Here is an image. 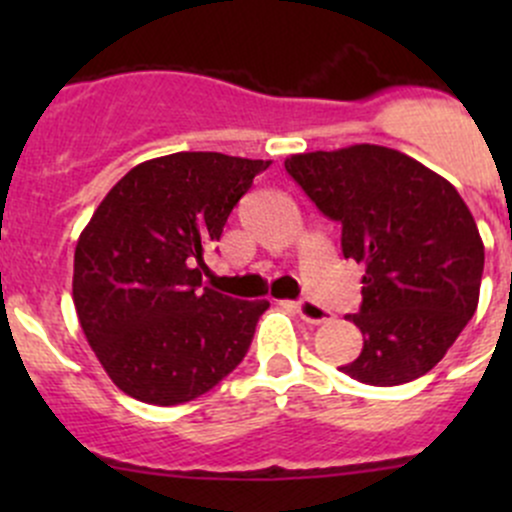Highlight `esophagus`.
Here are the masks:
<instances>
[{
    "mask_svg": "<svg viewBox=\"0 0 512 512\" xmlns=\"http://www.w3.org/2000/svg\"><path fill=\"white\" fill-rule=\"evenodd\" d=\"M294 307H297L299 317H302L304 322H309V324L329 322V317H332V314H329L327 309L319 307V304L312 302V299H302V302H297V304H294Z\"/></svg>",
    "mask_w": 512,
    "mask_h": 512,
    "instance_id": "obj_1",
    "label": "esophagus"
}]
</instances>
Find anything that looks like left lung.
Returning a JSON list of instances; mask_svg holds the SVG:
<instances>
[{
  "label": "left lung",
  "instance_id": "1",
  "mask_svg": "<svg viewBox=\"0 0 512 512\" xmlns=\"http://www.w3.org/2000/svg\"><path fill=\"white\" fill-rule=\"evenodd\" d=\"M287 173L342 225V252L366 267L359 314L364 349L339 366L371 386L431 371L476 314L483 240L458 190L394 148L299 153Z\"/></svg>",
  "mask_w": 512,
  "mask_h": 512
}]
</instances>
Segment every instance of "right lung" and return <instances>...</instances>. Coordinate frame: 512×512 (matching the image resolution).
Masks as SVG:
<instances>
[{"instance_id":"1","label":"right lung","mask_w":512,"mask_h":512,"mask_svg":"<svg viewBox=\"0 0 512 512\" xmlns=\"http://www.w3.org/2000/svg\"><path fill=\"white\" fill-rule=\"evenodd\" d=\"M270 160L170 153L128 170L81 232L74 304L91 349L123 394L193 401L250 349L267 299L203 287V255Z\"/></svg>"}]
</instances>
